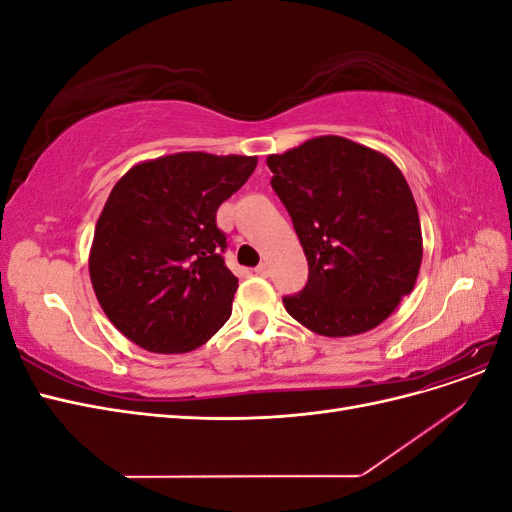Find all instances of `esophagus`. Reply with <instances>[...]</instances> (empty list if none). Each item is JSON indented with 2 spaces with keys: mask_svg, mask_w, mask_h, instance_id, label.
<instances>
[{
  "mask_svg": "<svg viewBox=\"0 0 512 512\" xmlns=\"http://www.w3.org/2000/svg\"><path fill=\"white\" fill-rule=\"evenodd\" d=\"M254 271H256V275H260V277H267V275H269V265H267V262H260V265H258Z\"/></svg>",
  "mask_w": 512,
  "mask_h": 512,
  "instance_id": "34e87169",
  "label": "esophagus"
}]
</instances>
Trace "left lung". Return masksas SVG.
<instances>
[{"label": "left lung", "mask_w": 512, "mask_h": 512, "mask_svg": "<svg viewBox=\"0 0 512 512\" xmlns=\"http://www.w3.org/2000/svg\"><path fill=\"white\" fill-rule=\"evenodd\" d=\"M267 166L309 267L286 312L324 337L376 329L421 271V220L406 177L382 151L333 134L271 153Z\"/></svg>", "instance_id": "1"}]
</instances>
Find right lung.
Returning a JSON list of instances; mask_svg holds the SVG:
<instances>
[{
	"instance_id": "1",
	"label": "right lung",
	"mask_w": 512,
	"mask_h": 512,
	"mask_svg": "<svg viewBox=\"0 0 512 512\" xmlns=\"http://www.w3.org/2000/svg\"><path fill=\"white\" fill-rule=\"evenodd\" d=\"M256 156L170 153L134 164L108 194L89 250L106 318L156 354L203 346L230 318L239 280L220 252L215 211L254 173Z\"/></svg>"
}]
</instances>
